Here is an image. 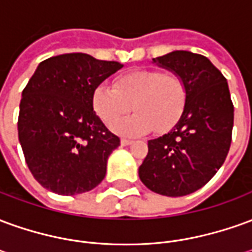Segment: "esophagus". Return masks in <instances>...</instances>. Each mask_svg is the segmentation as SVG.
I'll list each match as a JSON object with an SVG mask.
<instances>
[{
  "label": "esophagus",
  "instance_id": "1",
  "mask_svg": "<svg viewBox=\"0 0 252 252\" xmlns=\"http://www.w3.org/2000/svg\"><path fill=\"white\" fill-rule=\"evenodd\" d=\"M121 146H129V144H132V140H129V139H121Z\"/></svg>",
  "mask_w": 252,
  "mask_h": 252
}]
</instances>
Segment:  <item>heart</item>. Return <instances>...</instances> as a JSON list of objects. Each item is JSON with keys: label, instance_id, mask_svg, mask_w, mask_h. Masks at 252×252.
<instances>
[{"label": "heart", "instance_id": "b5f03b06", "mask_svg": "<svg viewBox=\"0 0 252 252\" xmlns=\"http://www.w3.org/2000/svg\"><path fill=\"white\" fill-rule=\"evenodd\" d=\"M188 89L174 72L133 70L116 79L115 86L99 83L92 94V106L99 120L110 126L132 105L136 114L112 126L123 136H140L151 129L162 132L178 121L185 109Z\"/></svg>", "mask_w": 252, "mask_h": 252}]
</instances>
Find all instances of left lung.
I'll list each match as a JSON object with an SVG mask.
<instances>
[{
	"label": "left lung",
	"instance_id": "1",
	"mask_svg": "<svg viewBox=\"0 0 252 252\" xmlns=\"http://www.w3.org/2000/svg\"><path fill=\"white\" fill-rule=\"evenodd\" d=\"M153 62L185 81L188 98L175 126L148 140L139 177L158 194L181 197L201 189L224 163L231 146L233 105L227 79L204 55L173 51Z\"/></svg>",
	"mask_w": 252,
	"mask_h": 252
}]
</instances>
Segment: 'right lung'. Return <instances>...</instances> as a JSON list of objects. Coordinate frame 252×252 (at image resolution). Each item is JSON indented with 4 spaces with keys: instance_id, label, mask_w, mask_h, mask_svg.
I'll return each mask as SVG.
<instances>
[{
    "instance_id": "right-lung-1",
    "label": "right lung",
    "mask_w": 252,
    "mask_h": 252,
    "mask_svg": "<svg viewBox=\"0 0 252 252\" xmlns=\"http://www.w3.org/2000/svg\"><path fill=\"white\" fill-rule=\"evenodd\" d=\"M121 67L82 52L37 66L21 94L17 129L25 162L43 188L74 195L104 180L120 139L94 113L92 94Z\"/></svg>"
}]
</instances>
